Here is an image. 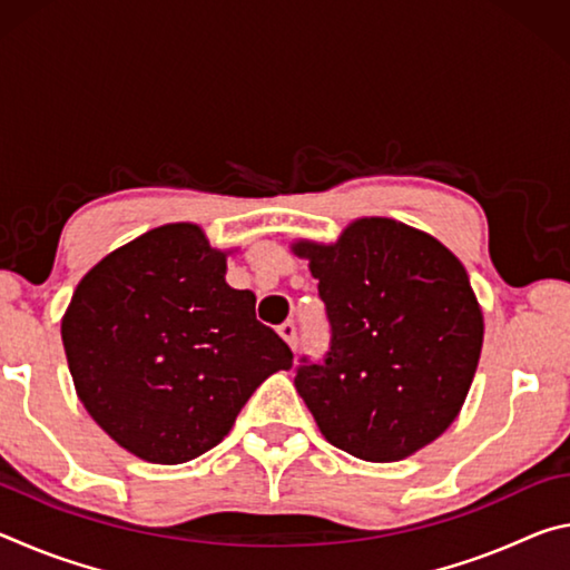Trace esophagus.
I'll use <instances>...</instances> for the list:
<instances>
[{
  "instance_id": "34e87169",
  "label": "esophagus",
  "mask_w": 570,
  "mask_h": 570,
  "mask_svg": "<svg viewBox=\"0 0 570 570\" xmlns=\"http://www.w3.org/2000/svg\"><path fill=\"white\" fill-rule=\"evenodd\" d=\"M278 334H282V340L292 346V350L296 352V326H294V322H284L282 326H278Z\"/></svg>"
}]
</instances>
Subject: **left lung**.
Masks as SVG:
<instances>
[{
	"label": "left lung",
	"instance_id": "1",
	"mask_svg": "<svg viewBox=\"0 0 570 570\" xmlns=\"http://www.w3.org/2000/svg\"><path fill=\"white\" fill-rule=\"evenodd\" d=\"M330 320L324 360L294 384L322 435L350 455L394 462L445 432L468 397L482 314L450 250L392 218H362L332 246L298 240Z\"/></svg>",
	"mask_w": 570,
	"mask_h": 570
}]
</instances>
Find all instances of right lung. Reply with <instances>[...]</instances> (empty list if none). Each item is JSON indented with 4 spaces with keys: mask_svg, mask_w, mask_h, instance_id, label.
Wrapping results in <instances>:
<instances>
[{
    "mask_svg": "<svg viewBox=\"0 0 570 570\" xmlns=\"http://www.w3.org/2000/svg\"><path fill=\"white\" fill-rule=\"evenodd\" d=\"M226 284V254L193 224L153 228L75 288L62 344L90 417L148 462L216 448L268 374L294 354Z\"/></svg>",
    "mask_w": 570,
    "mask_h": 570,
    "instance_id": "right-lung-1",
    "label": "right lung"
}]
</instances>
